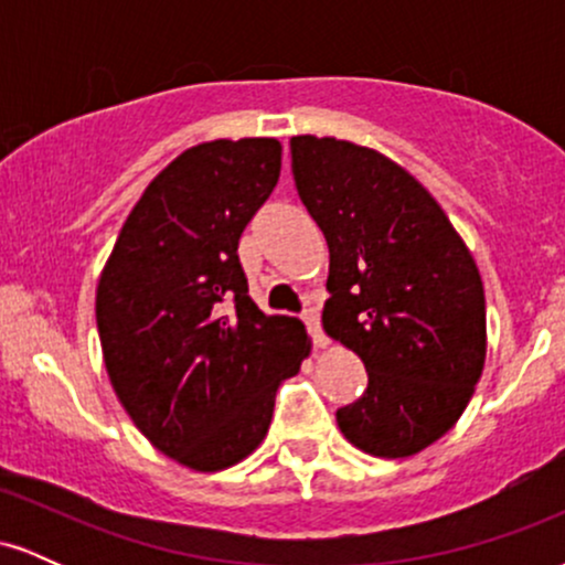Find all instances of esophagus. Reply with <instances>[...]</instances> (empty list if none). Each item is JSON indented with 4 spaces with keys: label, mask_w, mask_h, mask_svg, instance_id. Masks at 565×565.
<instances>
[{
    "label": "esophagus",
    "mask_w": 565,
    "mask_h": 565,
    "mask_svg": "<svg viewBox=\"0 0 565 565\" xmlns=\"http://www.w3.org/2000/svg\"><path fill=\"white\" fill-rule=\"evenodd\" d=\"M302 321H305V327H308L310 337H313V345H316V348H329V337L323 334L319 313H316V310H305Z\"/></svg>",
    "instance_id": "34e87169"
}]
</instances>
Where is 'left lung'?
<instances>
[{
  "mask_svg": "<svg viewBox=\"0 0 565 565\" xmlns=\"http://www.w3.org/2000/svg\"><path fill=\"white\" fill-rule=\"evenodd\" d=\"M289 146L329 246L323 329L369 374L337 425L372 457H414L457 425L483 374L478 265L430 191L385 153L316 135Z\"/></svg>",
  "mask_w": 565,
  "mask_h": 565,
  "instance_id": "obj_1",
  "label": "left lung"
}]
</instances>
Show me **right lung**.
<instances>
[{
  "label": "right lung",
  "instance_id": "right-lung-1",
  "mask_svg": "<svg viewBox=\"0 0 565 565\" xmlns=\"http://www.w3.org/2000/svg\"><path fill=\"white\" fill-rule=\"evenodd\" d=\"M278 174L276 138L185 148L142 191L97 281L116 398L188 470L249 457L268 436L276 391L313 348L300 319L257 308L236 255Z\"/></svg>",
  "mask_w": 565,
  "mask_h": 565
}]
</instances>
